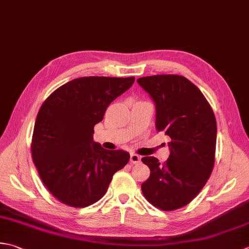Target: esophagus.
<instances>
[{"label":"esophagus","instance_id":"34e87169","mask_svg":"<svg viewBox=\"0 0 249 249\" xmlns=\"http://www.w3.org/2000/svg\"><path fill=\"white\" fill-rule=\"evenodd\" d=\"M140 160H141V158L139 157V155H137V154H130V163L131 164H138V163H140Z\"/></svg>","mask_w":249,"mask_h":249}]
</instances>
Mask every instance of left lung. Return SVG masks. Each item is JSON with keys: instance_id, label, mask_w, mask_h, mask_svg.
I'll use <instances>...</instances> for the list:
<instances>
[{"instance_id": "1", "label": "left lung", "mask_w": 249, "mask_h": 249, "mask_svg": "<svg viewBox=\"0 0 249 249\" xmlns=\"http://www.w3.org/2000/svg\"><path fill=\"white\" fill-rule=\"evenodd\" d=\"M138 84L155 104V128L172 139L163 165L144 157L150 177L141 184L144 197L162 211L181 208L205 186L215 164L216 119L197 87L181 75L140 77Z\"/></svg>"}]
</instances>
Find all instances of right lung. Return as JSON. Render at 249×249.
<instances>
[{"instance_id":"right-lung-1","label":"right lung","mask_w":249,"mask_h":249,"mask_svg":"<svg viewBox=\"0 0 249 249\" xmlns=\"http://www.w3.org/2000/svg\"><path fill=\"white\" fill-rule=\"evenodd\" d=\"M134 82V76L79 77L43 102L31 152L44 186L58 201L72 207L91 205L105 196L113 175L128 163V152L106 150L92 135L109 105Z\"/></svg>"}]
</instances>
